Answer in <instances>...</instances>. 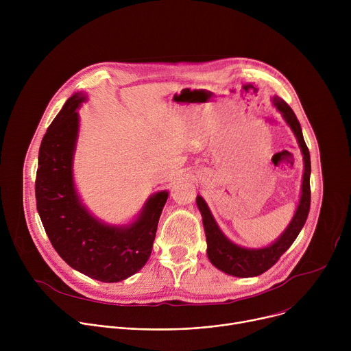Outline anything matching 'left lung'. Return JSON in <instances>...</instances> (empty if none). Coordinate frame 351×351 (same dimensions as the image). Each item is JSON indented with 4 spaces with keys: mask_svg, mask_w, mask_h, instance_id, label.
I'll use <instances>...</instances> for the list:
<instances>
[{
    "mask_svg": "<svg viewBox=\"0 0 351 351\" xmlns=\"http://www.w3.org/2000/svg\"><path fill=\"white\" fill-rule=\"evenodd\" d=\"M274 104L282 112L285 121L294 132L298 145L302 148V153L304 156V175H303V184H302V197H300V204L297 211L285 230V233L269 247L264 248H243L232 243L218 228L208 206L206 204L204 198L197 195V206L199 208L203 217L206 237H207V254L213 265L221 269L225 274L239 276V278H250V276H258L267 272L271 267H274L280 256L286 250L293 244L295 237L298 236L300 230L303 229L311 204V187H310V175H311V160L308 147L304 141L302 126L293 112V110L287 106L286 101L282 98L275 97Z\"/></svg>",
    "mask_w": 351,
    "mask_h": 351,
    "instance_id": "8db88e82",
    "label": "left lung"
}]
</instances>
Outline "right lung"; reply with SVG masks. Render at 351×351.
<instances>
[{
	"label": "right lung",
	"mask_w": 351,
	"mask_h": 351,
	"mask_svg": "<svg viewBox=\"0 0 351 351\" xmlns=\"http://www.w3.org/2000/svg\"><path fill=\"white\" fill-rule=\"evenodd\" d=\"M72 95L48 126L38 149L36 206L44 230L60 257L73 269L101 282H119L140 271L152 254L168 193L149 197L140 218L126 228L106 226L80 204L72 179L77 107Z\"/></svg>",
	"instance_id": "obj_1"
}]
</instances>
